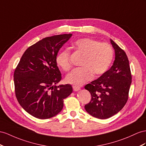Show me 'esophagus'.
<instances>
[{
    "mask_svg": "<svg viewBox=\"0 0 146 146\" xmlns=\"http://www.w3.org/2000/svg\"><path fill=\"white\" fill-rule=\"evenodd\" d=\"M73 89L74 91H78L81 89V88L79 86H73Z\"/></svg>",
    "mask_w": 146,
    "mask_h": 146,
    "instance_id": "esophagus-1",
    "label": "esophagus"
}]
</instances>
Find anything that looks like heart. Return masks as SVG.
I'll return each instance as SVG.
<instances>
[{"label": "heart", "mask_w": 146, "mask_h": 146, "mask_svg": "<svg viewBox=\"0 0 146 146\" xmlns=\"http://www.w3.org/2000/svg\"><path fill=\"white\" fill-rule=\"evenodd\" d=\"M73 48L83 55L80 63L81 67L74 68L66 76L65 81L76 86L91 80L93 74L94 76H99L105 73L113 61V48L107 43L84 37L74 42ZM55 60L65 72H68L72 68L71 52L68 50L60 51Z\"/></svg>", "instance_id": "1"}]
</instances>
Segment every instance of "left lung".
I'll list each match as a JSON object with an SVG mask.
<instances>
[{
	"instance_id": "obj_1",
	"label": "left lung",
	"mask_w": 146,
	"mask_h": 146,
	"mask_svg": "<svg viewBox=\"0 0 146 146\" xmlns=\"http://www.w3.org/2000/svg\"><path fill=\"white\" fill-rule=\"evenodd\" d=\"M115 60L111 68L98 79L86 84L84 88L91 93V99L85 110L92 117L109 118L117 114L125 106L132 76L125 52L113 40Z\"/></svg>"
}]
</instances>
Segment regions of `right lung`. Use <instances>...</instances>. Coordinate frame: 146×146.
Listing matches in <instances>:
<instances>
[{
    "label": "right lung",
    "instance_id": "obj_1",
    "mask_svg": "<svg viewBox=\"0 0 146 146\" xmlns=\"http://www.w3.org/2000/svg\"><path fill=\"white\" fill-rule=\"evenodd\" d=\"M72 34L47 37L28 47L14 72L18 102L29 114L39 119L54 117L62 110L72 86L55 84L62 80L56 56Z\"/></svg>",
    "mask_w": 146,
    "mask_h": 146
}]
</instances>
